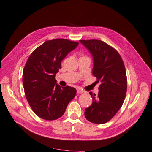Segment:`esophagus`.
I'll return each mask as SVG.
<instances>
[{
  "instance_id": "1",
  "label": "esophagus",
  "mask_w": 152,
  "mask_h": 152,
  "mask_svg": "<svg viewBox=\"0 0 152 152\" xmlns=\"http://www.w3.org/2000/svg\"><path fill=\"white\" fill-rule=\"evenodd\" d=\"M77 94L84 93V91H82V90H81V89H77Z\"/></svg>"
}]
</instances>
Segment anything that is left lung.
<instances>
[{"label":"left lung","instance_id":"obj_1","mask_svg":"<svg viewBox=\"0 0 152 152\" xmlns=\"http://www.w3.org/2000/svg\"><path fill=\"white\" fill-rule=\"evenodd\" d=\"M93 58L92 75L101 81L97 95L89 94L92 103L85 109L86 118L102 124L113 118L124 103L127 88L125 66L119 53L101 40H80Z\"/></svg>","mask_w":152,"mask_h":152}]
</instances>
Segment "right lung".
I'll return each instance as SVG.
<instances>
[{
	"instance_id": "add662e5",
	"label": "right lung",
	"mask_w": 152,
	"mask_h": 152,
	"mask_svg": "<svg viewBox=\"0 0 152 152\" xmlns=\"http://www.w3.org/2000/svg\"><path fill=\"white\" fill-rule=\"evenodd\" d=\"M78 45L66 39L48 40L31 53L26 63L22 79L25 94L33 111L43 119L61 117L76 96L75 88L56 84L55 75L62 60Z\"/></svg>"
}]
</instances>
